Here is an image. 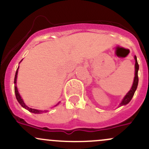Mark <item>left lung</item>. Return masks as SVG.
<instances>
[{
  "label": "left lung",
  "instance_id": "obj_1",
  "mask_svg": "<svg viewBox=\"0 0 149 149\" xmlns=\"http://www.w3.org/2000/svg\"><path fill=\"white\" fill-rule=\"evenodd\" d=\"M134 59H135V77H134V82H133L132 87L131 88V89L129 90V92L126 94L125 97H124L121 102L120 103L119 107L124 106V105L127 104L129 103L131 100H132L133 96H134V93H135V91L136 90L137 86H138L139 83V77H138V71H139V64L137 62V58L136 56H134Z\"/></svg>",
  "mask_w": 149,
  "mask_h": 149
}]
</instances>
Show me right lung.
<instances>
[{
	"mask_svg": "<svg viewBox=\"0 0 149 149\" xmlns=\"http://www.w3.org/2000/svg\"><path fill=\"white\" fill-rule=\"evenodd\" d=\"M21 61H22V60H21ZM21 61H20V62H21ZM18 68H19V67H18ZM18 68H17V71H16V72H15V79H14V84H15V97H16L17 102L20 103V104L21 105V106L23 107V108L26 109L27 110H28V111H30V112H32V113H41L46 112V111H47V110H45V111H41V110H38V109H35L30 108V107L26 106V105H25V104L24 103L23 99L21 98V97H20V94H19L18 91H17V86H16V81H17V72H18ZM57 105H55V106H57Z\"/></svg>",
	"mask_w": 149,
	"mask_h": 149,
	"instance_id": "1",
	"label": "right lung"
}]
</instances>
